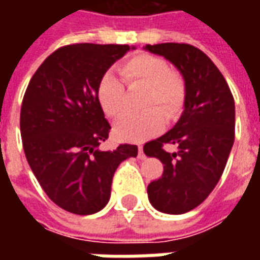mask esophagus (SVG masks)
<instances>
[{"mask_svg":"<svg viewBox=\"0 0 260 260\" xmlns=\"http://www.w3.org/2000/svg\"><path fill=\"white\" fill-rule=\"evenodd\" d=\"M138 157L145 158V153H143V147L142 146L138 147Z\"/></svg>","mask_w":260,"mask_h":260,"instance_id":"34e87169","label":"esophagus"}]
</instances>
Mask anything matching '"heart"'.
<instances>
[{
	"label": "heart",
	"instance_id": "1",
	"mask_svg": "<svg viewBox=\"0 0 260 260\" xmlns=\"http://www.w3.org/2000/svg\"><path fill=\"white\" fill-rule=\"evenodd\" d=\"M119 72L129 86H147L142 114L124 115L114 125V134L121 141L142 142L150 138L163 126V114L167 118L180 111L185 97L184 80L171 72L167 61L150 54H139L119 67ZM97 96L104 113L118 117L125 108V85L113 71L103 75L97 89ZM161 111V113L159 111Z\"/></svg>",
	"mask_w": 260,
	"mask_h": 260
}]
</instances>
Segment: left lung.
<instances>
[{"instance_id":"8db88e82","label":"left lung","mask_w":260,"mask_h":260,"mask_svg":"<svg viewBox=\"0 0 260 260\" xmlns=\"http://www.w3.org/2000/svg\"><path fill=\"white\" fill-rule=\"evenodd\" d=\"M180 71L185 86L184 111L164 135L147 142L143 153L158 158L163 175L147 185L152 206L167 214L195 209L217 185L234 143L235 104L227 82L206 54L180 43L145 46ZM177 146L166 152L164 145Z\"/></svg>"}]
</instances>
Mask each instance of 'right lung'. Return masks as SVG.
Masks as SVG:
<instances>
[{
    "label": "right lung",
    "mask_w": 260,
    "mask_h": 260,
    "mask_svg": "<svg viewBox=\"0 0 260 260\" xmlns=\"http://www.w3.org/2000/svg\"><path fill=\"white\" fill-rule=\"evenodd\" d=\"M135 46L71 44L44 59L26 89L20 135L33 174L51 201L74 214L106 207L115 170L135 145L102 152L111 126L97 89L103 75Z\"/></svg>",
    "instance_id": "add662e5"
}]
</instances>
